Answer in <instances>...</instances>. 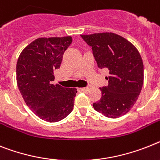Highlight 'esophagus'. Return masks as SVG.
<instances>
[{"instance_id":"34e87169","label":"esophagus","mask_w":160,"mask_h":160,"mask_svg":"<svg viewBox=\"0 0 160 160\" xmlns=\"http://www.w3.org/2000/svg\"><path fill=\"white\" fill-rule=\"evenodd\" d=\"M80 89L81 91H83V92H86V91L88 90V87H85V88H80Z\"/></svg>"}]
</instances>
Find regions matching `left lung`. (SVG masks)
<instances>
[{
    "instance_id": "1",
    "label": "left lung",
    "mask_w": 160,
    "mask_h": 160,
    "mask_svg": "<svg viewBox=\"0 0 160 160\" xmlns=\"http://www.w3.org/2000/svg\"><path fill=\"white\" fill-rule=\"evenodd\" d=\"M92 47L99 68H107L108 85L100 88L102 98L92 104L95 111L108 118L120 117L131 110L143 85L144 67L137 48L112 32L81 35Z\"/></svg>"
}]
</instances>
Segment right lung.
<instances>
[{
  "mask_svg": "<svg viewBox=\"0 0 160 160\" xmlns=\"http://www.w3.org/2000/svg\"><path fill=\"white\" fill-rule=\"evenodd\" d=\"M72 37H41L21 52L16 65L18 89L28 107L39 118L57 122L68 116L74 107L76 88L53 84V71L60 68Z\"/></svg>",
  "mask_w": 160,
  "mask_h": 160,
  "instance_id": "1",
  "label": "right lung"
}]
</instances>
